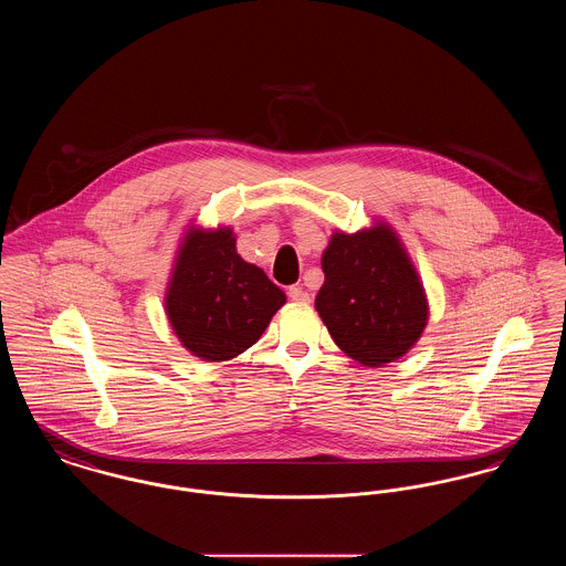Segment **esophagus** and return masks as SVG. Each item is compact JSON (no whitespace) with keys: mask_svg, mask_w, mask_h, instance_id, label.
<instances>
[{"mask_svg":"<svg viewBox=\"0 0 566 566\" xmlns=\"http://www.w3.org/2000/svg\"><path fill=\"white\" fill-rule=\"evenodd\" d=\"M289 298L296 301V303H310L312 301L310 293H305L301 286H291L289 289Z\"/></svg>","mask_w":566,"mask_h":566,"instance_id":"34e87169","label":"esophagus"}]
</instances>
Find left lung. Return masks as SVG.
<instances>
[{"instance_id": "left-lung-1", "label": "left lung", "mask_w": 566, "mask_h": 566, "mask_svg": "<svg viewBox=\"0 0 566 566\" xmlns=\"http://www.w3.org/2000/svg\"><path fill=\"white\" fill-rule=\"evenodd\" d=\"M316 310L333 342L365 367L395 363L422 335L429 303L397 233L377 222L333 233Z\"/></svg>"}]
</instances>
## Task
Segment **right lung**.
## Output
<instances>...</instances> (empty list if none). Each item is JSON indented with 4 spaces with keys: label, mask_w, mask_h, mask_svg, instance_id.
<instances>
[{
    "label": "right lung",
    "mask_w": 566,
    "mask_h": 566,
    "mask_svg": "<svg viewBox=\"0 0 566 566\" xmlns=\"http://www.w3.org/2000/svg\"><path fill=\"white\" fill-rule=\"evenodd\" d=\"M286 295L238 254L229 227L190 229L178 248L165 312L182 346L208 363L231 360L259 342Z\"/></svg>",
    "instance_id": "add662e5"
}]
</instances>
